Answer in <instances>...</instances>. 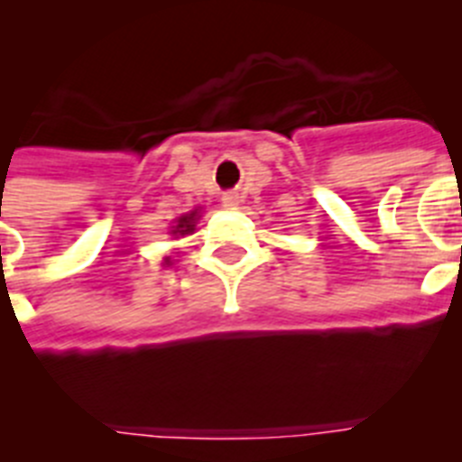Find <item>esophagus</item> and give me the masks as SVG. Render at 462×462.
<instances>
[{"mask_svg":"<svg viewBox=\"0 0 462 462\" xmlns=\"http://www.w3.org/2000/svg\"><path fill=\"white\" fill-rule=\"evenodd\" d=\"M222 203L224 208H228V210H236V208L240 206V196L236 194V191H226V194L222 196Z\"/></svg>","mask_w":462,"mask_h":462,"instance_id":"esophagus-1","label":"esophagus"}]
</instances>
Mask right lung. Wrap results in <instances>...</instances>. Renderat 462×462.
<instances>
[{
    "instance_id": "add662e5",
    "label": "right lung",
    "mask_w": 462,
    "mask_h": 462,
    "mask_svg": "<svg viewBox=\"0 0 462 462\" xmlns=\"http://www.w3.org/2000/svg\"><path fill=\"white\" fill-rule=\"evenodd\" d=\"M196 217H199V210H191L189 215H182L180 219H178V224L173 226V236H187L194 231V224H196ZM164 263H171V259L166 256Z\"/></svg>"
}]
</instances>
